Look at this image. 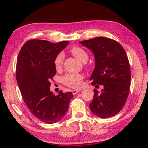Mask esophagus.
Here are the masks:
<instances>
[{"label": "esophagus", "instance_id": "34e87169", "mask_svg": "<svg viewBox=\"0 0 148 148\" xmlns=\"http://www.w3.org/2000/svg\"><path fill=\"white\" fill-rule=\"evenodd\" d=\"M80 92V90H72V94H73V95H76V94H77V93H79Z\"/></svg>", "mask_w": 148, "mask_h": 148}]
</instances>
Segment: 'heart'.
Masks as SVG:
<instances>
[{
	"instance_id": "b5f03b06",
	"label": "heart",
	"mask_w": 148,
	"mask_h": 148,
	"mask_svg": "<svg viewBox=\"0 0 148 148\" xmlns=\"http://www.w3.org/2000/svg\"><path fill=\"white\" fill-rule=\"evenodd\" d=\"M70 52L81 62H85L88 58L87 52L79 46H75L71 47ZM64 58V55L62 53H58L55 56L54 60H53V64H54V67L56 70H58L62 67ZM62 79L63 83L65 86L72 88H79L81 86L83 76L79 73H67L62 77Z\"/></svg>"
}]
</instances>
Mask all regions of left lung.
<instances>
[{
    "instance_id": "8db88e82",
    "label": "left lung",
    "mask_w": 148,
    "mask_h": 148,
    "mask_svg": "<svg viewBox=\"0 0 148 148\" xmlns=\"http://www.w3.org/2000/svg\"><path fill=\"white\" fill-rule=\"evenodd\" d=\"M79 42L95 56L91 84L97 88L103 86L100 93L94 89L91 111L102 118L114 116L123 108L130 92L131 71L126 52L119 42L108 37H97Z\"/></svg>"
}]
</instances>
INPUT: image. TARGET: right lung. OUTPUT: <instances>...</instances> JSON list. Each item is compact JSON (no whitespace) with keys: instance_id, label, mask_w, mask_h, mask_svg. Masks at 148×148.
<instances>
[{"instance_id":"1","label":"right lung","mask_w":148,"mask_h":148,"mask_svg":"<svg viewBox=\"0 0 148 148\" xmlns=\"http://www.w3.org/2000/svg\"><path fill=\"white\" fill-rule=\"evenodd\" d=\"M68 43L30 39L18 56L16 74L23 101L36 118L46 123H54L62 118L73 97L71 92L60 91L55 96L49 90L50 81L56 72L53 60Z\"/></svg>"}]
</instances>
